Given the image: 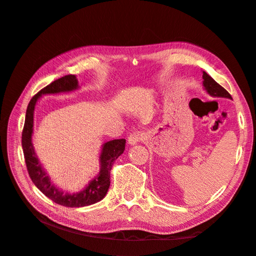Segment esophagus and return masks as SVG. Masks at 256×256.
Segmentation results:
<instances>
[{
    "instance_id": "34e87169",
    "label": "esophagus",
    "mask_w": 256,
    "mask_h": 256,
    "mask_svg": "<svg viewBox=\"0 0 256 256\" xmlns=\"http://www.w3.org/2000/svg\"><path fill=\"white\" fill-rule=\"evenodd\" d=\"M145 138L146 136L143 131H134V132L128 136V144L136 145L138 142L145 140Z\"/></svg>"
}]
</instances>
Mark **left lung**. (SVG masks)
<instances>
[{
  "instance_id": "1",
  "label": "left lung",
  "mask_w": 256,
  "mask_h": 256,
  "mask_svg": "<svg viewBox=\"0 0 256 256\" xmlns=\"http://www.w3.org/2000/svg\"><path fill=\"white\" fill-rule=\"evenodd\" d=\"M203 85L209 95L214 97H224L232 99L230 92L226 88H222L219 83H216L212 76L205 72H203Z\"/></svg>"
}]
</instances>
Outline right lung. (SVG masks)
Segmentation results:
<instances>
[{"label": "right lung", "mask_w": 256, "mask_h": 256, "mask_svg": "<svg viewBox=\"0 0 256 256\" xmlns=\"http://www.w3.org/2000/svg\"><path fill=\"white\" fill-rule=\"evenodd\" d=\"M78 88V80L74 74H67L53 81L47 86L40 90L30 99L28 106L24 127L22 130V150L24 154L26 164L30 180L36 187L44 194L51 198L53 202L65 207H84L95 204L102 200L110 187V172L114 161L118 159L125 150L126 140L118 138L106 142L102 145V154H100V172L97 177L92 180L84 190L74 193H64L56 188L51 182L49 176L38 161L32 144V134L34 125V110L37 100L46 94H58V92H68Z\"/></svg>", "instance_id": "right-lung-1"}]
</instances>
